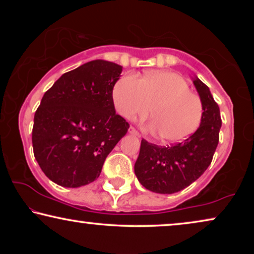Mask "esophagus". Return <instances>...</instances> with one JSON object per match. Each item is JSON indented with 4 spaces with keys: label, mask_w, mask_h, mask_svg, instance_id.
<instances>
[{
    "label": "esophagus",
    "mask_w": 254,
    "mask_h": 254,
    "mask_svg": "<svg viewBox=\"0 0 254 254\" xmlns=\"http://www.w3.org/2000/svg\"><path fill=\"white\" fill-rule=\"evenodd\" d=\"M128 131H129V134H131V135H135V136H137V137H141V134L138 133V131L135 129L134 127H129V129H128Z\"/></svg>",
    "instance_id": "esophagus-1"
}]
</instances>
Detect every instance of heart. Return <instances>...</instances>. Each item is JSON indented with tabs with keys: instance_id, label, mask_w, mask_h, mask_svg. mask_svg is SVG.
Wrapping results in <instances>:
<instances>
[{
	"instance_id": "b5f03b06",
	"label": "heart",
	"mask_w": 254,
	"mask_h": 254,
	"mask_svg": "<svg viewBox=\"0 0 254 254\" xmlns=\"http://www.w3.org/2000/svg\"><path fill=\"white\" fill-rule=\"evenodd\" d=\"M112 97L117 110L127 119L147 116L152 107L154 120L147 127L165 143L185 141L199 129L203 119L202 100L172 71H148L143 79L131 74L121 76Z\"/></svg>"
}]
</instances>
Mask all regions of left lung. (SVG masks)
Returning <instances> with one entry per match:
<instances>
[{
    "instance_id": "left-lung-1",
    "label": "left lung",
    "mask_w": 254,
    "mask_h": 254,
    "mask_svg": "<svg viewBox=\"0 0 254 254\" xmlns=\"http://www.w3.org/2000/svg\"><path fill=\"white\" fill-rule=\"evenodd\" d=\"M193 83L204 109L199 129L171 147L141 141L134 171L141 185L151 192L172 194L186 189L206 171L216 150L222 126L220 107L203 82L195 77Z\"/></svg>"
}]
</instances>
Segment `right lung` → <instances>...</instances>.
I'll return each instance as SVG.
<instances>
[{
  "instance_id": "1",
  "label": "right lung",
  "mask_w": 254,
  "mask_h": 254,
  "mask_svg": "<svg viewBox=\"0 0 254 254\" xmlns=\"http://www.w3.org/2000/svg\"><path fill=\"white\" fill-rule=\"evenodd\" d=\"M123 67L93 60L65 72L45 92L34 114L33 154L43 172L64 187L98 178L129 124L116 113L112 91Z\"/></svg>"
}]
</instances>
